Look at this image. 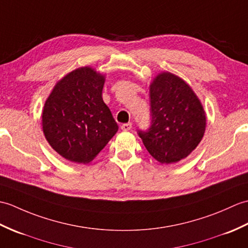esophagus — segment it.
<instances>
[{"label": "esophagus", "mask_w": 248, "mask_h": 248, "mask_svg": "<svg viewBox=\"0 0 248 248\" xmlns=\"http://www.w3.org/2000/svg\"><path fill=\"white\" fill-rule=\"evenodd\" d=\"M131 126H133V124L131 123H125V124L121 125V129H122L123 131H128L131 129Z\"/></svg>", "instance_id": "obj_1"}]
</instances>
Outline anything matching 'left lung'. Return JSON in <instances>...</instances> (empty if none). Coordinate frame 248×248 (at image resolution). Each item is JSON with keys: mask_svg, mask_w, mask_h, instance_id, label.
Listing matches in <instances>:
<instances>
[{"mask_svg": "<svg viewBox=\"0 0 248 248\" xmlns=\"http://www.w3.org/2000/svg\"><path fill=\"white\" fill-rule=\"evenodd\" d=\"M152 125L139 136L160 163L188 157L206 130V112L193 89L170 72L158 73L150 85Z\"/></svg>", "mask_w": 248, "mask_h": 248, "instance_id": "1", "label": "left lung"}]
</instances>
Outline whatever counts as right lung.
I'll list each match as a JSON object with an SVG mask.
<instances>
[{
  "mask_svg": "<svg viewBox=\"0 0 248 248\" xmlns=\"http://www.w3.org/2000/svg\"><path fill=\"white\" fill-rule=\"evenodd\" d=\"M104 84L105 75L93 68L75 69L56 82L45 103L43 134L71 162H91L119 129L103 101Z\"/></svg>",
  "mask_w": 248,
  "mask_h": 248,
  "instance_id": "1",
  "label": "right lung"
}]
</instances>
